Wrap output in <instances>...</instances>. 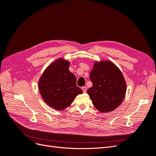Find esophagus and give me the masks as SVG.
<instances>
[{
    "label": "esophagus",
    "mask_w": 156,
    "mask_h": 156,
    "mask_svg": "<svg viewBox=\"0 0 156 156\" xmlns=\"http://www.w3.org/2000/svg\"><path fill=\"white\" fill-rule=\"evenodd\" d=\"M82 89H83V91L84 93H86L87 92V88L86 87H82Z\"/></svg>",
    "instance_id": "1"
}]
</instances>
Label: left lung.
Masks as SVG:
<instances>
[{
  "instance_id": "1",
  "label": "left lung",
  "mask_w": 156,
  "mask_h": 156,
  "mask_svg": "<svg viewBox=\"0 0 156 156\" xmlns=\"http://www.w3.org/2000/svg\"><path fill=\"white\" fill-rule=\"evenodd\" d=\"M90 79L93 85L87 93L97 110L111 112L121 104L126 95V83L114 63L109 60L95 62Z\"/></svg>"
}]
</instances>
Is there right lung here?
<instances>
[{
	"label": "right lung",
	"mask_w": 156,
	"mask_h": 156,
	"mask_svg": "<svg viewBox=\"0 0 156 156\" xmlns=\"http://www.w3.org/2000/svg\"><path fill=\"white\" fill-rule=\"evenodd\" d=\"M70 62L58 58L50 64L38 81V89L44 101L51 107L62 111L68 107L75 98L83 94L77 87V79L69 72Z\"/></svg>",
	"instance_id": "1"
}]
</instances>
